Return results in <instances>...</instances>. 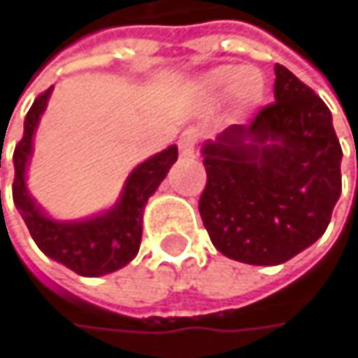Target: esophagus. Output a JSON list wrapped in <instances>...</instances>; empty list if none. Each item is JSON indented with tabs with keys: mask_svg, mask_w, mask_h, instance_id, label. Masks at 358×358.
Here are the masks:
<instances>
[{
	"mask_svg": "<svg viewBox=\"0 0 358 358\" xmlns=\"http://www.w3.org/2000/svg\"><path fill=\"white\" fill-rule=\"evenodd\" d=\"M196 141H199V134L194 130H186L182 132V136L178 138V149L182 157H190L194 153V147H196Z\"/></svg>",
	"mask_w": 358,
	"mask_h": 358,
	"instance_id": "34e87169",
	"label": "esophagus"
}]
</instances>
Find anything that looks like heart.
I'll return each mask as SVG.
<instances>
[{
  "label": "heart",
  "mask_w": 358,
  "mask_h": 358,
  "mask_svg": "<svg viewBox=\"0 0 358 358\" xmlns=\"http://www.w3.org/2000/svg\"><path fill=\"white\" fill-rule=\"evenodd\" d=\"M247 70H236V68H220L215 72H211L207 78H205V85L207 89L211 91H224L228 89L230 85L236 87V93L243 101L252 103L261 97V91H263V83L261 78H255L252 74H245Z\"/></svg>",
  "instance_id": "b5f03b06"
}]
</instances>
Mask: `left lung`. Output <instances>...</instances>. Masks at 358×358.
<instances>
[{
	"label": "left lung",
	"instance_id": "left-lung-1",
	"mask_svg": "<svg viewBox=\"0 0 358 358\" xmlns=\"http://www.w3.org/2000/svg\"><path fill=\"white\" fill-rule=\"evenodd\" d=\"M273 95L250 124L203 147V226L222 255L250 265H280L311 247L342 190V147L322 97L280 64Z\"/></svg>",
	"mask_w": 358,
	"mask_h": 358
}]
</instances>
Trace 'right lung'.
I'll list each match as a JSON object with an SVG mask.
<instances>
[{"instance_id":"1","label":"right lung","mask_w":358,"mask_h":358,"mask_svg":"<svg viewBox=\"0 0 358 358\" xmlns=\"http://www.w3.org/2000/svg\"><path fill=\"white\" fill-rule=\"evenodd\" d=\"M51 89L36 97L24 117V134L14 149L16 174L12 196L38 249L78 275L97 278L128 265L136 257L143 236L145 205L178 159V147L172 145L136 166L124 184L120 201L109 211L80 222H55L41 211L24 184L36 124L49 101Z\"/></svg>"}]
</instances>
